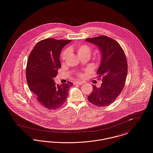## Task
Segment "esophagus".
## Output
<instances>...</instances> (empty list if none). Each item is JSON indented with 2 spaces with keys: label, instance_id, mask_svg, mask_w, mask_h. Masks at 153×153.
Masks as SVG:
<instances>
[{
  "label": "esophagus",
  "instance_id": "34e87169",
  "mask_svg": "<svg viewBox=\"0 0 153 153\" xmlns=\"http://www.w3.org/2000/svg\"><path fill=\"white\" fill-rule=\"evenodd\" d=\"M83 82L82 81H76L75 83H76V84H79V85H81L82 84Z\"/></svg>",
  "mask_w": 153,
  "mask_h": 153
}]
</instances>
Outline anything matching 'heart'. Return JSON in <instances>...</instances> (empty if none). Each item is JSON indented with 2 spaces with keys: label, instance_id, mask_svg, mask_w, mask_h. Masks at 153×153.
I'll list each match as a JSON object with an SVG mask.
<instances>
[{
  "label": "heart",
  "instance_id": "1",
  "mask_svg": "<svg viewBox=\"0 0 153 153\" xmlns=\"http://www.w3.org/2000/svg\"><path fill=\"white\" fill-rule=\"evenodd\" d=\"M76 51L78 56L79 57L81 56H84V55H88L90 56L91 54V48L86 45H81L78 46L76 48ZM68 55V50H64L61 54V59L62 60H65Z\"/></svg>",
  "mask_w": 153,
  "mask_h": 153
}]
</instances>
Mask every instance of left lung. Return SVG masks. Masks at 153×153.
<instances>
[{"label": "left lung", "instance_id": "8db88e82", "mask_svg": "<svg viewBox=\"0 0 153 153\" xmlns=\"http://www.w3.org/2000/svg\"><path fill=\"white\" fill-rule=\"evenodd\" d=\"M85 41L99 50L101 59L97 75L103 77L100 87L92 85L93 91L88 99L97 106H107L115 100L124 87L128 68L125 54L117 42L105 36Z\"/></svg>", "mask_w": 153, "mask_h": 153}]
</instances>
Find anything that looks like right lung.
I'll return each mask as SVG.
<instances>
[{"instance_id": "obj_1", "label": "right lung", "mask_w": 153, "mask_h": 153, "mask_svg": "<svg viewBox=\"0 0 153 153\" xmlns=\"http://www.w3.org/2000/svg\"><path fill=\"white\" fill-rule=\"evenodd\" d=\"M70 40L47 39L37 42L28 58L26 78L30 90L45 108L56 109L66 101L71 82L56 85L62 49Z\"/></svg>"}]
</instances>
